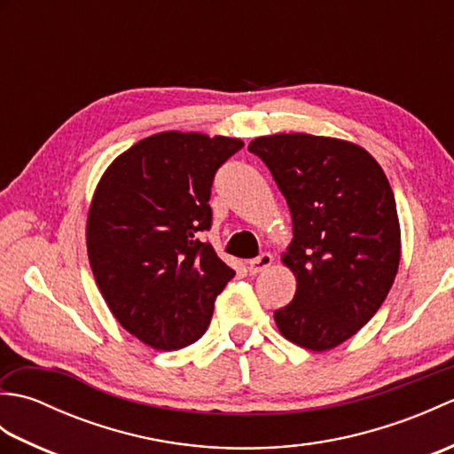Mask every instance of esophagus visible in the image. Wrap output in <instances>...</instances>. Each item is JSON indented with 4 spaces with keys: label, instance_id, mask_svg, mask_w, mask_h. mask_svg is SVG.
I'll return each mask as SVG.
<instances>
[{
    "label": "esophagus",
    "instance_id": "34e87169",
    "mask_svg": "<svg viewBox=\"0 0 454 454\" xmlns=\"http://www.w3.org/2000/svg\"><path fill=\"white\" fill-rule=\"evenodd\" d=\"M271 263H273V255L271 254H262L255 259H249L247 269H249V273H252V275H257V273H262V271H265V269L271 267Z\"/></svg>",
    "mask_w": 454,
    "mask_h": 454
}]
</instances>
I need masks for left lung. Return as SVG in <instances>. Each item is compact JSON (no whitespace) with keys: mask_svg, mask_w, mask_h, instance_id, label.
<instances>
[{"mask_svg":"<svg viewBox=\"0 0 454 454\" xmlns=\"http://www.w3.org/2000/svg\"><path fill=\"white\" fill-rule=\"evenodd\" d=\"M247 150L265 161L293 216L281 259L296 293L275 324L304 349H333L371 320L396 278L402 239L390 183L349 140L283 132Z\"/></svg>","mask_w":454,"mask_h":454,"instance_id":"left-lung-1","label":"left lung"}]
</instances>
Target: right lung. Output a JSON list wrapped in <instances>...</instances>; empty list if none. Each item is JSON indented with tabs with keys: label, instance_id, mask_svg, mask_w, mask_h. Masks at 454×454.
Masks as SVG:
<instances>
[{
	"label": "right lung",
	"instance_id": "right-lung-1",
	"mask_svg": "<svg viewBox=\"0 0 454 454\" xmlns=\"http://www.w3.org/2000/svg\"><path fill=\"white\" fill-rule=\"evenodd\" d=\"M242 146L158 132L114 158L95 187L85 226L95 283L117 322L152 349L195 343L236 275L199 232L210 228L216 169Z\"/></svg>",
	"mask_w": 454,
	"mask_h": 454
}]
</instances>
